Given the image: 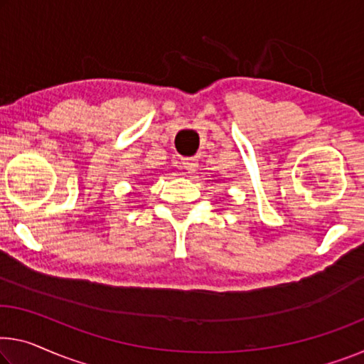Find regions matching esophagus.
I'll return each mask as SVG.
<instances>
[{"label": "esophagus", "instance_id": "34e87169", "mask_svg": "<svg viewBox=\"0 0 364 364\" xmlns=\"http://www.w3.org/2000/svg\"><path fill=\"white\" fill-rule=\"evenodd\" d=\"M182 167L187 172H195V171H197V167H198V163H197V159H195V158H186V159H182Z\"/></svg>", "mask_w": 364, "mask_h": 364}]
</instances>
